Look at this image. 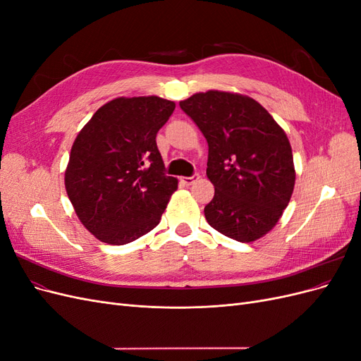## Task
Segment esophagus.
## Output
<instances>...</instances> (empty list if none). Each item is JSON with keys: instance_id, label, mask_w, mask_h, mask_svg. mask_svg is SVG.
<instances>
[{"instance_id": "1", "label": "esophagus", "mask_w": 361, "mask_h": 361, "mask_svg": "<svg viewBox=\"0 0 361 361\" xmlns=\"http://www.w3.org/2000/svg\"><path fill=\"white\" fill-rule=\"evenodd\" d=\"M200 178V174L199 173H195V174H192V176H190V178H187V176H185V178H180V180H182V183L183 185H187V187H188V185H192L195 180H197Z\"/></svg>"}]
</instances>
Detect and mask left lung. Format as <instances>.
Segmentation results:
<instances>
[{
    "instance_id": "obj_1",
    "label": "left lung",
    "mask_w": 361,
    "mask_h": 361,
    "mask_svg": "<svg viewBox=\"0 0 361 361\" xmlns=\"http://www.w3.org/2000/svg\"><path fill=\"white\" fill-rule=\"evenodd\" d=\"M207 141L206 174L214 199L204 216L215 231L251 243L277 224L295 185L289 140L248 96L209 90L179 102Z\"/></svg>"
}]
</instances>
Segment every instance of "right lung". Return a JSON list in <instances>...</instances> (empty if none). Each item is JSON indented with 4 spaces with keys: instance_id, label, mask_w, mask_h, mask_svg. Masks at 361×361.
Masks as SVG:
<instances>
[{
    "instance_id": "right-lung-1",
    "label": "right lung",
    "mask_w": 361,
    "mask_h": 361,
    "mask_svg": "<svg viewBox=\"0 0 361 361\" xmlns=\"http://www.w3.org/2000/svg\"><path fill=\"white\" fill-rule=\"evenodd\" d=\"M174 106L158 96L117 97L76 135L64 185L80 221L99 241L123 245L158 226L178 190L157 146Z\"/></svg>"
}]
</instances>
